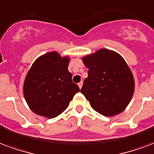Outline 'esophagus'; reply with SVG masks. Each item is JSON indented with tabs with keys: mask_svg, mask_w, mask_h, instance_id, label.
<instances>
[{
	"mask_svg": "<svg viewBox=\"0 0 154 154\" xmlns=\"http://www.w3.org/2000/svg\"><path fill=\"white\" fill-rule=\"evenodd\" d=\"M82 84H83V83H82V82H79V83H78V86H79V88H82Z\"/></svg>",
	"mask_w": 154,
	"mask_h": 154,
	"instance_id": "34e87169",
	"label": "esophagus"
}]
</instances>
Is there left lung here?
I'll use <instances>...</instances> for the list:
<instances>
[{"label":"left lung","mask_w":154,"mask_h":154,"mask_svg":"<svg viewBox=\"0 0 154 154\" xmlns=\"http://www.w3.org/2000/svg\"><path fill=\"white\" fill-rule=\"evenodd\" d=\"M88 70L81 92L93 109L105 117L119 114L131 102L135 81L120 54L108 49L83 57Z\"/></svg>","instance_id":"left-lung-1"}]
</instances>
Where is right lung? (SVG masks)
I'll use <instances>...</instances> for the list:
<instances>
[{"label": "right lung", "mask_w": 154, "mask_h": 154, "mask_svg": "<svg viewBox=\"0 0 154 154\" xmlns=\"http://www.w3.org/2000/svg\"><path fill=\"white\" fill-rule=\"evenodd\" d=\"M69 57L56 51L49 52L35 60L23 83V95L36 114L54 118L61 114L76 93L80 91L72 82L68 70Z\"/></svg>", "instance_id": "add662e5"}]
</instances>
